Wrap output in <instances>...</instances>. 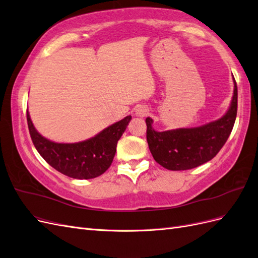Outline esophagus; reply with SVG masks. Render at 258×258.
I'll list each match as a JSON object with an SVG mask.
<instances>
[{
    "label": "esophagus",
    "mask_w": 258,
    "mask_h": 258,
    "mask_svg": "<svg viewBox=\"0 0 258 258\" xmlns=\"http://www.w3.org/2000/svg\"><path fill=\"white\" fill-rule=\"evenodd\" d=\"M136 114L138 116H140V117H144V116H146L148 114V108L145 107V106H140V107L137 108Z\"/></svg>",
    "instance_id": "obj_1"
}]
</instances>
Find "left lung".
I'll list each match as a JSON object with an SVG mask.
<instances>
[{
  "instance_id": "1",
  "label": "left lung",
  "mask_w": 258,
  "mask_h": 258,
  "mask_svg": "<svg viewBox=\"0 0 258 258\" xmlns=\"http://www.w3.org/2000/svg\"><path fill=\"white\" fill-rule=\"evenodd\" d=\"M238 88L235 90L228 112L221 119L197 128H182L158 132L152 128L147 117L146 140L154 159L168 170H189L204 165L221 151L229 138L237 117Z\"/></svg>"
}]
</instances>
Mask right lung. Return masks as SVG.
I'll return each mask as SVG.
<instances>
[{
  "instance_id": "obj_1",
  "label": "right lung",
  "mask_w": 258,
  "mask_h": 258,
  "mask_svg": "<svg viewBox=\"0 0 258 258\" xmlns=\"http://www.w3.org/2000/svg\"><path fill=\"white\" fill-rule=\"evenodd\" d=\"M131 116L124 117L86 141L54 143L35 130L27 111V121L32 142L46 162L67 176L88 179L103 174L110 168L117 142L126 130Z\"/></svg>"
}]
</instances>
